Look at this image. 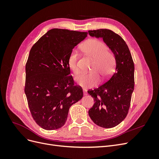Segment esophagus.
Masks as SVG:
<instances>
[{"label": "esophagus", "mask_w": 159, "mask_h": 159, "mask_svg": "<svg viewBox=\"0 0 159 159\" xmlns=\"http://www.w3.org/2000/svg\"><path fill=\"white\" fill-rule=\"evenodd\" d=\"M83 93H84V95H88V93H87V91H85V90H84V91H83Z\"/></svg>", "instance_id": "obj_1"}]
</instances>
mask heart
<instances>
[{"label": "heart", "instance_id": "obj_1", "mask_svg": "<svg viewBox=\"0 0 159 159\" xmlns=\"http://www.w3.org/2000/svg\"><path fill=\"white\" fill-rule=\"evenodd\" d=\"M81 49L86 54L94 60L91 70L95 71L91 73H82L75 78L77 84L85 88H91L98 83L99 75L103 78H107L113 73L115 60L112 53L107 50V47L104 43L99 40L91 39L85 42L81 46ZM78 52L72 50L68 58V65L70 70L74 74L79 73L78 66Z\"/></svg>", "mask_w": 159, "mask_h": 159}]
</instances>
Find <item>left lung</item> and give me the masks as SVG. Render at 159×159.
I'll return each mask as SVG.
<instances>
[{"label": "left lung", "instance_id": "obj_1", "mask_svg": "<svg viewBox=\"0 0 159 159\" xmlns=\"http://www.w3.org/2000/svg\"><path fill=\"white\" fill-rule=\"evenodd\" d=\"M89 36L103 38L115 60V71L103 85L88 92L94 99L89 115L95 124L112 128L126 117L134 90V66L131 52L123 38L109 29L89 30Z\"/></svg>", "mask_w": 159, "mask_h": 159}]
</instances>
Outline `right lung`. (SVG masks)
I'll use <instances>...</instances> for the list:
<instances>
[{
    "mask_svg": "<svg viewBox=\"0 0 159 159\" xmlns=\"http://www.w3.org/2000/svg\"><path fill=\"white\" fill-rule=\"evenodd\" d=\"M87 32L53 28L35 43L26 64L25 92L33 119L42 129L54 130L66 122L70 107L83 98L74 85L68 58Z\"/></svg>",
    "mask_w": 159,
    "mask_h": 159,
    "instance_id": "obj_1",
    "label": "right lung"
}]
</instances>
